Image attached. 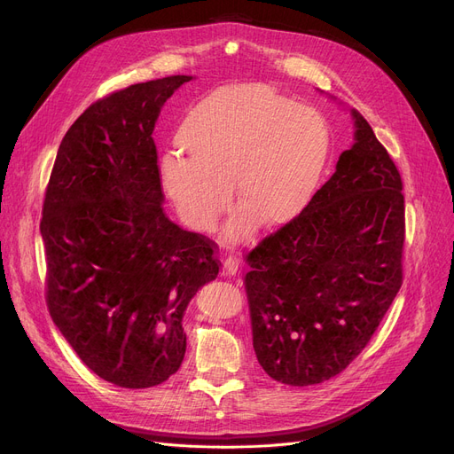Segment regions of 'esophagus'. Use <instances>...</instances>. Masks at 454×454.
<instances>
[{"label": "esophagus", "instance_id": "esophagus-1", "mask_svg": "<svg viewBox=\"0 0 454 454\" xmlns=\"http://www.w3.org/2000/svg\"><path fill=\"white\" fill-rule=\"evenodd\" d=\"M237 270H239V261H237L233 255H228L223 261V274L224 276H235Z\"/></svg>", "mask_w": 454, "mask_h": 454}]
</instances>
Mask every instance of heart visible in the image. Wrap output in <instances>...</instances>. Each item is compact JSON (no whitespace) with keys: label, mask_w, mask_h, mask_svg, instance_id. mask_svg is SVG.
<instances>
[{"label":"heart","mask_w":454,"mask_h":454,"mask_svg":"<svg viewBox=\"0 0 454 454\" xmlns=\"http://www.w3.org/2000/svg\"><path fill=\"white\" fill-rule=\"evenodd\" d=\"M178 136L182 143L160 158L165 195L189 228L207 231L235 187L243 209L226 228L233 241L245 239L255 219L270 228L296 219L317 193L333 147L318 110L263 82L211 91L185 114Z\"/></svg>","instance_id":"1"}]
</instances>
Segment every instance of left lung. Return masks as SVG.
Masks as SVG:
<instances>
[{"mask_svg":"<svg viewBox=\"0 0 454 454\" xmlns=\"http://www.w3.org/2000/svg\"><path fill=\"white\" fill-rule=\"evenodd\" d=\"M351 115L355 143L337 171L247 255L254 351L283 385H318L346 370L403 283L401 175L366 119Z\"/></svg>","mask_w":454,"mask_h":454,"instance_id":"obj_1","label":"left lung"}]
</instances>
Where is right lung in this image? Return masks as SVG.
Listing matches in <instances>:
<instances>
[{
    "label": "right lung",
    "mask_w": 454,
    "mask_h": 454,
    "mask_svg": "<svg viewBox=\"0 0 454 454\" xmlns=\"http://www.w3.org/2000/svg\"><path fill=\"white\" fill-rule=\"evenodd\" d=\"M193 77L132 84L69 127L45 189V301L79 359L123 388L161 385L182 364L187 303L219 274L217 245L163 211L153 130Z\"/></svg>",
    "instance_id": "add662e5"
}]
</instances>
